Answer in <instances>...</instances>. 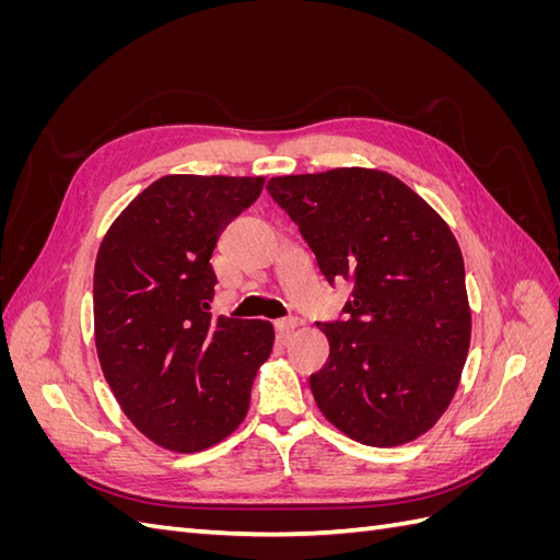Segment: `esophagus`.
Segmentation results:
<instances>
[{"mask_svg": "<svg viewBox=\"0 0 560 560\" xmlns=\"http://www.w3.org/2000/svg\"><path fill=\"white\" fill-rule=\"evenodd\" d=\"M299 327V319L296 317H284V319H278L276 322V329H278V336L280 338H290Z\"/></svg>", "mask_w": 560, "mask_h": 560, "instance_id": "esophagus-1", "label": "esophagus"}]
</instances>
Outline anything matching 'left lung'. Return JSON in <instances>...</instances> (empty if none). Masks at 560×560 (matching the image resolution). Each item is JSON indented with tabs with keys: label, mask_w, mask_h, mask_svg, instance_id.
<instances>
[{
	"label": "left lung",
	"mask_w": 560,
	"mask_h": 560,
	"mask_svg": "<svg viewBox=\"0 0 560 560\" xmlns=\"http://www.w3.org/2000/svg\"><path fill=\"white\" fill-rule=\"evenodd\" d=\"M268 191L331 284L352 282L348 319L317 325L329 360L311 376L317 409L366 446L434 428L460 385L471 311L463 252L413 189L374 167L284 175Z\"/></svg>",
	"instance_id": "1"
}]
</instances>
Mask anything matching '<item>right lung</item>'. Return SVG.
I'll return each mask as SVG.
<instances>
[{
    "instance_id": "add662e5",
    "label": "right lung",
    "mask_w": 560,
    "mask_h": 560,
    "mask_svg": "<svg viewBox=\"0 0 560 560\" xmlns=\"http://www.w3.org/2000/svg\"><path fill=\"white\" fill-rule=\"evenodd\" d=\"M264 182L165 175L128 202L97 249V360L128 420L161 448L196 453L229 436L273 350L270 322L210 315L219 235Z\"/></svg>"
}]
</instances>
